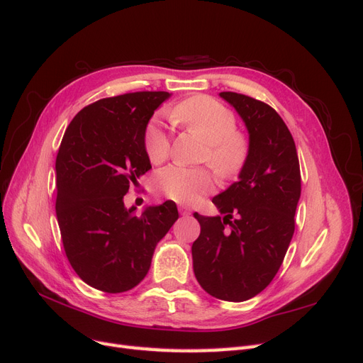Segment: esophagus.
Listing matches in <instances>:
<instances>
[{
	"mask_svg": "<svg viewBox=\"0 0 363 363\" xmlns=\"http://www.w3.org/2000/svg\"><path fill=\"white\" fill-rule=\"evenodd\" d=\"M179 212H180L182 215H189V213H191V208H189L188 206L180 204V206H179Z\"/></svg>",
	"mask_w": 363,
	"mask_h": 363,
	"instance_id": "esophagus-1",
	"label": "esophagus"
}]
</instances>
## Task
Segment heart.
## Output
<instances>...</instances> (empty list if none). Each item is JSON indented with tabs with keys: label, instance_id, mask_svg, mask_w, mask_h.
I'll return each instance as SVG.
<instances>
[{
	"label": "heart",
	"instance_id": "heart-1",
	"mask_svg": "<svg viewBox=\"0 0 363 363\" xmlns=\"http://www.w3.org/2000/svg\"><path fill=\"white\" fill-rule=\"evenodd\" d=\"M169 119L204 138L203 160L219 177L233 179L244 169L250 155L248 139L236 130V118L224 104L207 95H195L171 107ZM144 150L155 164L169 156V138L157 121H150L144 130ZM156 188L175 203L191 204L215 188V177L207 168L172 164L157 174Z\"/></svg>",
	"mask_w": 363,
	"mask_h": 363
}]
</instances>
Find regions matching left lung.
<instances>
[{"mask_svg": "<svg viewBox=\"0 0 363 363\" xmlns=\"http://www.w3.org/2000/svg\"><path fill=\"white\" fill-rule=\"evenodd\" d=\"M244 119L250 155L239 182L212 203L221 216L199 219L192 245L195 277L224 301H245L276 277L295 230L301 194L300 162L289 128L267 103L244 94L221 92Z\"/></svg>", "mask_w": 363, "mask_h": 363, "instance_id": "obj_1", "label": "left lung"}]
</instances>
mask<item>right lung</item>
Masks as SVG:
<instances>
[{
    "mask_svg": "<svg viewBox=\"0 0 363 363\" xmlns=\"http://www.w3.org/2000/svg\"><path fill=\"white\" fill-rule=\"evenodd\" d=\"M168 92L103 98L74 116L56 159V215L71 267L89 286L119 294L139 284L159 240L177 221L174 201L125 208L124 195L151 169L144 130Z\"/></svg>",
    "mask_w": 363,
    "mask_h": 363,
    "instance_id": "1",
    "label": "right lung"
}]
</instances>
